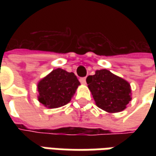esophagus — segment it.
Wrapping results in <instances>:
<instances>
[{"label":"esophagus","instance_id":"obj_1","mask_svg":"<svg viewBox=\"0 0 156 156\" xmlns=\"http://www.w3.org/2000/svg\"><path fill=\"white\" fill-rule=\"evenodd\" d=\"M80 82L81 84H86V77H81L80 78Z\"/></svg>","mask_w":156,"mask_h":156}]
</instances>
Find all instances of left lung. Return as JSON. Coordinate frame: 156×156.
Listing matches in <instances>:
<instances>
[{
  "label": "left lung",
  "instance_id": "obj_1",
  "mask_svg": "<svg viewBox=\"0 0 156 156\" xmlns=\"http://www.w3.org/2000/svg\"><path fill=\"white\" fill-rule=\"evenodd\" d=\"M87 83L96 105L107 112L122 111L132 99L129 82L107 69L97 70L95 75H88Z\"/></svg>",
  "mask_w": 156,
  "mask_h": 156
}]
</instances>
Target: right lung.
<instances>
[{"label":"right lung","instance_id":"1","mask_svg":"<svg viewBox=\"0 0 156 156\" xmlns=\"http://www.w3.org/2000/svg\"><path fill=\"white\" fill-rule=\"evenodd\" d=\"M80 85L76 75L62 69L53 70L38 83V100L50 108L69 103Z\"/></svg>","mask_w":156,"mask_h":156}]
</instances>
